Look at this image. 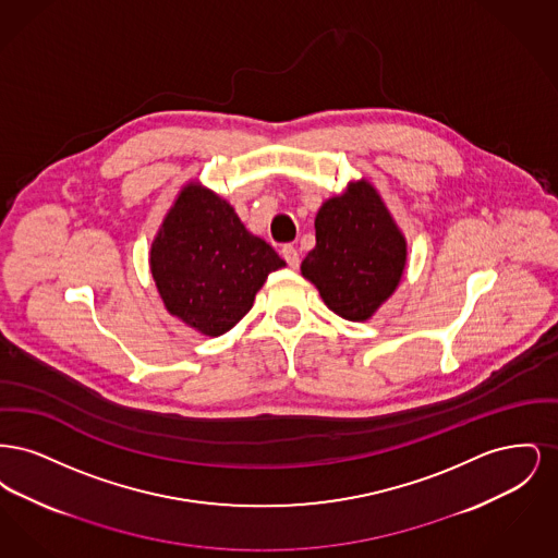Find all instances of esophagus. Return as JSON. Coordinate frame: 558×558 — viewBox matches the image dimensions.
<instances>
[{
    "label": "esophagus",
    "instance_id": "esophagus-1",
    "mask_svg": "<svg viewBox=\"0 0 558 558\" xmlns=\"http://www.w3.org/2000/svg\"><path fill=\"white\" fill-rule=\"evenodd\" d=\"M282 257H284V262L292 267V269H296L299 264H301V259H299V251L291 246V244H287V246H282Z\"/></svg>",
    "mask_w": 558,
    "mask_h": 558
}]
</instances>
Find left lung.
<instances>
[{
	"mask_svg": "<svg viewBox=\"0 0 558 558\" xmlns=\"http://www.w3.org/2000/svg\"><path fill=\"white\" fill-rule=\"evenodd\" d=\"M408 244L371 182H351L316 215V246L301 274L337 316L364 322L398 289Z\"/></svg>",
	"mask_w": 558,
	"mask_h": 558,
	"instance_id": "obj_1",
	"label": "left lung"
}]
</instances>
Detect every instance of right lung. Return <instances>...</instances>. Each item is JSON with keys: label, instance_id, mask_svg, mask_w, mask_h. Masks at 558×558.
Masks as SVG:
<instances>
[{"label": "right lung", "instance_id": "1", "mask_svg": "<svg viewBox=\"0 0 558 558\" xmlns=\"http://www.w3.org/2000/svg\"><path fill=\"white\" fill-rule=\"evenodd\" d=\"M284 266L228 201L196 182L182 187L150 246V271L167 312L207 337L234 328L267 274Z\"/></svg>", "mask_w": 558, "mask_h": 558}]
</instances>
